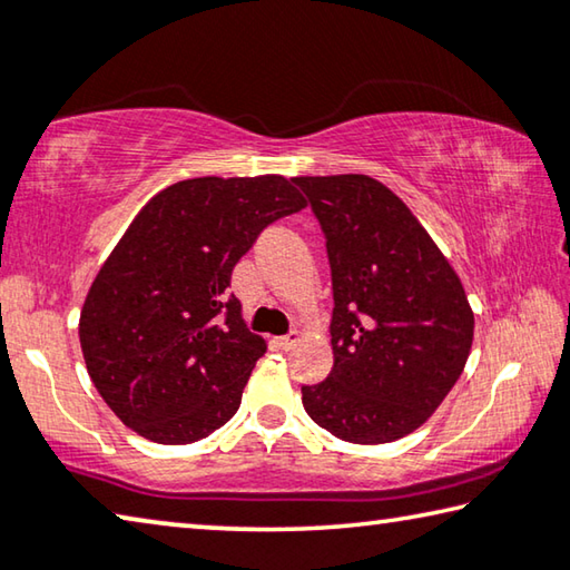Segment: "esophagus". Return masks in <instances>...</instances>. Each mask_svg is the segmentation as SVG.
<instances>
[{
    "label": "esophagus",
    "instance_id": "1",
    "mask_svg": "<svg viewBox=\"0 0 570 570\" xmlns=\"http://www.w3.org/2000/svg\"><path fill=\"white\" fill-rule=\"evenodd\" d=\"M278 346H282V350H292V346H296V342H302V332H288V334H284V336H278Z\"/></svg>",
    "mask_w": 570,
    "mask_h": 570
}]
</instances>
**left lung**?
<instances>
[{"label":"left lung","instance_id":"left-lung-1","mask_svg":"<svg viewBox=\"0 0 570 570\" xmlns=\"http://www.w3.org/2000/svg\"><path fill=\"white\" fill-rule=\"evenodd\" d=\"M294 183L322 224L334 288V366L302 387L304 410L344 442H394L455 387L475 314L455 268L384 183L360 173Z\"/></svg>","mask_w":570,"mask_h":570}]
</instances>
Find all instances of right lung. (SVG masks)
Wrapping results in <instances>:
<instances>
[{"instance_id":"right-lung-1","label":"right lung","mask_w":570,"mask_h":570,"mask_svg":"<svg viewBox=\"0 0 570 570\" xmlns=\"http://www.w3.org/2000/svg\"><path fill=\"white\" fill-rule=\"evenodd\" d=\"M306 198L284 176L188 178L156 193L105 258L80 312L88 374L125 428L190 445L234 417L266 342L230 274Z\"/></svg>"}]
</instances>
